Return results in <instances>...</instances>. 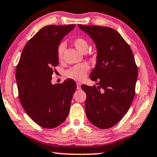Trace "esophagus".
I'll return each mask as SVG.
<instances>
[{
    "label": "esophagus",
    "instance_id": "esophagus-1",
    "mask_svg": "<svg viewBox=\"0 0 157 157\" xmlns=\"http://www.w3.org/2000/svg\"><path fill=\"white\" fill-rule=\"evenodd\" d=\"M77 90H80V89H81V84H80V83H79V82L77 83Z\"/></svg>",
    "mask_w": 157,
    "mask_h": 157
}]
</instances>
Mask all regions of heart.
I'll use <instances>...</instances> for the list:
<instances>
[{
  "label": "heart",
  "mask_w": 157,
  "mask_h": 157,
  "mask_svg": "<svg viewBox=\"0 0 157 157\" xmlns=\"http://www.w3.org/2000/svg\"><path fill=\"white\" fill-rule=\"evenodd\" d=\"M73 44H74L77 50L80 51L81 53L87 52L89 48V43L88 40L83 38V37H77V38L75 39L74 41H73ZM65 48H66V45H65L64 43H59L58 47H57V56H58L59 60L62 59L63 53H64ZM89 69H90V66H89L88 64L82 63V64L75 65V66L71 67L70 69L66 71L65 75L69 78L80 81L85 78Z\"/></svg>",
  "instance_id": "1"
}]
</instances>
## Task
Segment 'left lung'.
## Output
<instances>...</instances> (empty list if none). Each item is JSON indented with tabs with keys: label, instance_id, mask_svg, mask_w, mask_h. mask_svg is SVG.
<instances>
[{
	"label": "left lung",
	"instance_id": "1",
	"mask_svg": "<svg viewBox=\"0 0 157 157\" xmlns=\"http://www.w3.org/2000/svg\"><path fill=\"white\" fill-rule=\"evenodd\" d=\"M96 45V67L90 78L98 86L82 85L88 120L101 129L113 127L123 118L135 96L138 67L132 51L115 29L78 25Z\"/></svg>",
	"mask_w": 157,
	"mask_h": 157
}]
</instances>
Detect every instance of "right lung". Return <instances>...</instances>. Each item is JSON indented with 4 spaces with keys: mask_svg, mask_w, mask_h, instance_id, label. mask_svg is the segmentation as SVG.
Segmentation results:
<instances>
[{
    "mask_svg": "<svg viewBox=\"0 0 157 157\" xmlns=\"http://www.w3.org/2000/svg\"><path fill=\"white\" fill-rule=\"evenodd\" d=\"M75 25H49L40 29L24 48L16 70L21 104L27 115L44 128H54L69 114L75 81L51 83L53 68L59 64L57 47Z\"/></svg>",
    "mask_w": 157,
    "mask_h": 157,
    "instance_id": "add662e5",
    "label": "right lung"
}]
</instances>
